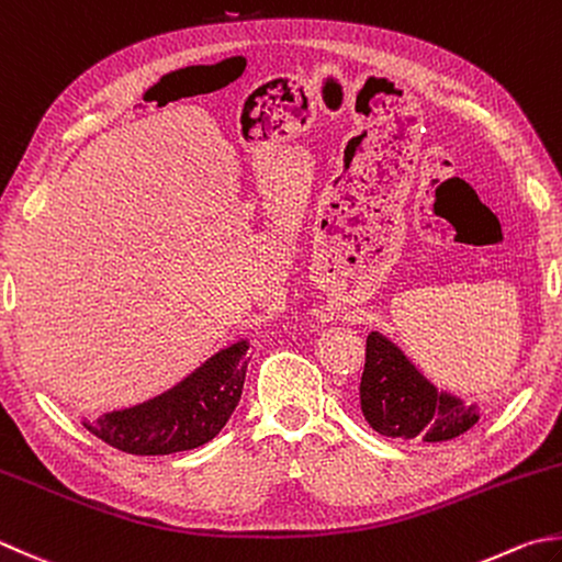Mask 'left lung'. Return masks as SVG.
I'll return each mask as SVG.
<instances>
[{
	"instance_id": "obj_1",
	"label": "left lung",
	"mask_w": 562,
	"mask_h": 562,
	"mask_svg": "<svg viewBox=\"0 0 562 562\" xmlns=\"http://www.w3.org/2000/svg\"><path fill=\"white\" fill-rule=\"evenodd\" d=\"M360 409L378 434L426 443L458 438L480 419L475 404L436 392L402 350L378 331L368 336Z\"/></svg>"
}]
</instances>
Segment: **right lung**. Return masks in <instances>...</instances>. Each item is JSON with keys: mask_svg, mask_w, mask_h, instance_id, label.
Masks as SVG:
<instances>
[{"mask_svg": "<svg viewBox=\"0 0 562 562\" xmlns=\"http://www.w3.org/2000/svg\"><path fill=\"white\" fill-rule=\"evenodd\" d=\"M246 350L248 344L240 340L160 397L85 426L104 443L131 456H168L204 446L222 431L240 400Z\"/></svg>", "mask_w": 562, "mask_h": 562, "instance_id": "add662e5", "label": "right lung"}]
</instances>
